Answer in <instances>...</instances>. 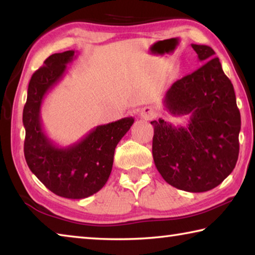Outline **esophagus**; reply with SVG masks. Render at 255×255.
I'll list each match as a JSON object with an SVG mask.
<instances>
[{"mask_svg":"<svg viewBox=\"0 0 255 255\" xmlns=\"http://www.w3.org/2000/svg\"><path fill=\"white\" fill-rule=\"evenodd\" d=\"M139 116L145 120H153L157 116V112L152 107H146L141 109Z\"/></svg>","mask_w":255,"mask_h":255,"instance_id":"esophagus-1","label":"esophagus"}]
</instances>
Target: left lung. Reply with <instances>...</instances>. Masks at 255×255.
<instances>
[{"mask_svg":"<svg viewBox=\"0 0 255 255\" xmlns=\"http://www.w3.org/2000/svg\"><path fill=\"white\" fill-rule=\"evenodd\" d=\"M204 65L167 90L163 105L172 116L190 115L187 126L159 118L153 158L162 178L176 189L205 192L232 173L239 158L241 115L235 91L209 46L192 44Z\"/></svg>","mask_w":255,"mask_h":255,"instance_id":"1","label":"left lung"}]
</instances>
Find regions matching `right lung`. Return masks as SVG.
I'll return each mask as SVG.
<instances>
[{"instance_id": "add662e5", "label": "right lung", "mask_w": 255, "mask_h": 255, "mask_svg": "<svg viewBox=\"0 0 255 255\" xmlns=\"http://www.w3.org/2000/svg\"><path fill=\"white\" fill-rule=\"evenodd\" d=\"M74 50L50 55L33 73L28 86L22 122L24 157L30 171L59 197L83 199L97 193L109 179L115 148L133 124L132 117L94 127L70 146H58L47 136L40 117L42 101L63 79Z\"/></svg>"}]
</instances>
